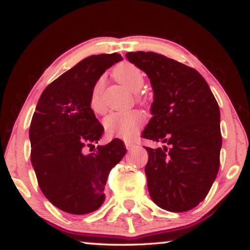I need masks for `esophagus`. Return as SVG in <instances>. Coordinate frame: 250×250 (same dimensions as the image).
<instances>
[{
  "label": "esophagus",
  "mask_w": 250,
  "mask_h": 250,
  "mask_svg": "<svg viewBox=\"0 0 250 250\" xmlns=\"http://www.w3.org/2000/svg\"><path fill=\"white\" fill-rule=\"evenodd\" d=\"M125 148L128 149V150H131V149L136 146V145L131 143V141H125Z\"/></svg>",
  "instance_id": "obj_1"
}]
</instances>
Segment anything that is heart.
<instances>
[{"label":"heart","mask_w":250,"mask_h":250,"mask_svg":"<svg viewBox=\"0 0 250 250\" xmlns=\"http://www.w3.org/2000/svg\"><path fill=\"white\" fill-rule=\"evenodd\" d=\"M114 76L120 83L135 93L140 91L145 83L143 72L131 62H124L119 65L114 70ZM103 87V78H99L93 86L89 96V106L96 113H102L104 111L102 100ZM144 121V114L139 111H117L110 113L104 119V128L110 136H115L122 139H132L139 131Z\"/></svg>","instance_id":"1"}]
</instances>
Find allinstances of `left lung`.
<instances>
[{
	"label": "left lung",
	"instance_id": "left-lung-1",
	"mask_svg": "<svg viewBox=\"0 0 250 250\" xmlns=\"http://www.w3.org/2000/svg\"><path fill=\"white\" fill-rule=\"evenodd\" d=\"M150 80L152 118L141 137L168 145L145 147L148 191L159 208L185 212L206 199L220 165V110L194 68L161 54L126 53Z\"/></svg>",
	"mask_w": 250,
	"mask_h": 250
}]
</instances>
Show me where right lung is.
Wrapping results in <instances>:
<instances>
[{
    "label": "right lung",
    "instance_id": "1",
    "mask_svg": "<svg viewBox=\"0 0 250 250\" xmlns=\"http://www.w3.org/2000/svg\"><path fill=\"white\" fill-rule=\"evenodd\" d=\"M120 61L118 53L83 59L44 88L33 113L29 137L39 188L67 213L86 214L102 206L110 170L126 152L118 138L96 145L104 128L89 106L96 81Z\"/></svg>",
    "mask_w": 250,
    "mask_h": 250
}]
</instances>
